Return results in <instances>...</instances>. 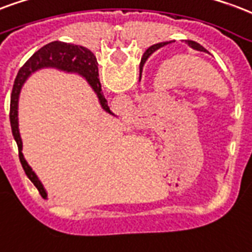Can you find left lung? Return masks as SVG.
I'll return each mask as SVG.
<instances>
[{
  "mask_svg": "<svg viewBox=\"0 0 252 252\" xmlns=\"http://www.w3.org/2000/svg\"><path fill=\"white\" fill-rule=\"evenodd\" d=\"M184 42H186V44H187L189 48H192V49L199 50V52H207V50L204 49L202 45H200V44H197V42H195V41L186 40ZM168 44H172V41H165V42H159V44H155V45H152L151 48H148V49L145 50V53L143 55V57H141V63H140V79H141V72H143V66H144L145 61L150 59V56L152 55V53H155L156 50L160 49V48H163V46L168 45Z\"/></svg>",
  "mask_w": 252,
  "mask_h": 252,
  "instance_id": "8db88e82",
  "label": "left lung"
}]
</instances>
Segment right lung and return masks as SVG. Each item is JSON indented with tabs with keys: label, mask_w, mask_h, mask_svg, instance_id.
<instances>
[{
	"label": "right lung",
	"mask_w": 252,
	"mask_h": 252,
	"mask_svg": "<svg viewBox=\"0 0 252 252\" xmlns=\"http://www.w3.org/2000/svg\"><path fill=\"white\" fill-rule=\"evenodd\" d=\"M45 68L59 69L65 73H74L84 77L87 80V83L89 84V87L93 89V92L96 93L102 109L109 115H112V112L101 92V84L98 80L97 60L91 50L84 48V46L68 44V42H63V41H53V42H49L45 46H42L41 49L34 52L31 56V59L20 68L16 80H14L12 96H10V113H9V116H10L12 133L14 136L17 147H18V158L21 161L22 168L27 173L28 178L31 179L32 183L36 186L41 196L44 199H48V193L41 183V180L24 158L21 135H20V128H18V100H20L22 85L27 83V80L31 77L32 74L36 73L40 69Z\"/></svg>",
	"instance_id": "right-lung-1"
}]
</instances>
